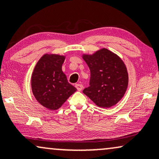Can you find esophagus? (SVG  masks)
I'll return each instance as SVG.
<instances>
[{"label": "esophagus", "mask_w": 159, "mask_h": 159, "mask_svg": "<svg viewBox=\"0 0 159 159\" xmlns=\"http://www.w3.org/2000/svg\"><path fill=\"white\" fill-rule=\"evenodd\" d=\"M75 88L77 89L78 91H81L83 89V85L80 84H75Z\"/></svg>", "instance_id": "34e87169"}]
</instances>
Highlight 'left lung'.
Masks as SVG:
<instances>
[{
  "mask_svg": "<svg viewBox=\"0 0 159 159\" xmlns=\"http://www.w3.org/2000/svg\"><path fill=\"white\" fill-rule=\"evenodd\" d=\"M83 58L91 73L89 86L83 93L100 107L114 106L123 97L128 85V73L123 61L104 48Z\"/></svg>",
  "mask_w": 159,
  "mask_h": 159,
  "instance_id": "8db88e82",
  "label": "left lung"
}]
</instances>
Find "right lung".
<instances>
[{
  "label": "right lung",
  "mask_w": 159,
  "mask_h": 159,
  "mask_svg": "<svg viewBox=\"0 0 159 159\" xmlns=\"http://www.w3.org/2000/svg\"><path fill=\"white\" fill-rule=\"evenodd\" d=\"M64 56L44 55L36 65L32 75V89L38 102L56 110L76 91L62 70Z\"/></svg>",
  "instance_id": "add662e5"
}]
</instances>
